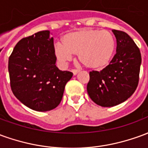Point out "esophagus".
<instances>
[{
	"mask_svg": "<svg viewBox=\"0 0 148 148\" xmlns=\"http://www.w3.org/2000/svg\"><path fill=\"white\" fill-rule=\"evenodd\" d=\"M72 72H73L74 75H76V74H77L80 72V71H79V70H77V69H74V70H72Z\"/></svg>",
	"mask_w": 148,
	"mask_h": 148,
	"instance_id": "obj_1",
	"label": "esophagus"
}]
</instances>
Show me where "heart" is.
Instances as JSON below:
<instances>
[{
    "label": "heart",
    "instance_id": "1",
    "mask_svg": "<svg viewBox=\"0 0 148 148\" xmlns=\"http://www.w3.org/2000/svg\"><path fill=\"white\" fill-rule=\"evenodd\" d=\"M63 45L56 43L55 54L62 63L71 61L73 55L91 70L106 67L113 57L116 42L113 35L107 30L84 28L65 35Z\"/></svg>",
    "mask_w": 148,
    "mask_h": 148
}]
</instances>
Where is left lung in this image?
Listing matches in <instances>:
<instances>
[{"label":"left lung","instance_id":"obj_1","mask_svg":"<svg viewBox=\"0 0 148 148\" xmlns=\"http://www.w3.org/2000/svg\"><path fill=\"white\" fill-rule=\"evenodd\" d=\"M116 39V53L106 68L90 72L87 84L89 96L97 105L112 107L124 102L136 90L141 54L127 33L112 30Z\"/></svg>","mask_w":148,"mask_h":148}]
</instances>
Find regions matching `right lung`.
Segmentation results:
<instances>
[{
	"instance_id": "1",
	"label": "right lung",
	"mask_w": 148,
	"mask_h": 148,
	"mask_svg": "<svg viewBox=\"0 0 148 148\" xmlns=\"http://www.w3.org/2000/svg\"><path fill=\"white\" fill-rule=\"evenodd\" d=\"M56 59L49 31L24 38L15 46L8 58L10 86L24 106L46 112L61 102L65 86L73 73L58 70Z\"/></svg>"
}]
</instances>
